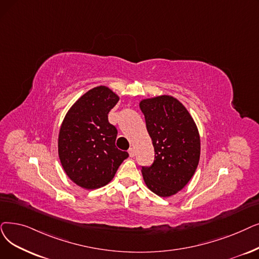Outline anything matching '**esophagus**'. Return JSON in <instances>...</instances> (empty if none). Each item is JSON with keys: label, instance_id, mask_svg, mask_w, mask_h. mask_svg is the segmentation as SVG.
I'll use <instances>...</instances> for the list:
<instances>
[{"label": "esophagus", "instance_id": "esophagus-1", "mask_svg": "<svg viewBox=\"0 0 259 259\" xmlns=\"http://www.w3.org/2000/svg\"><path fill=\"white\" fill-rule=\"evenodd\" d=\"M128 152H129V155H130L131 157H133L134 155H136V150H134V148H132V147L128 150Z\"/></svg>", "mask_w": 259, "mask_h": 259}]
</instances>
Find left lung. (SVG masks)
Returning a JSON list of instances; mask_svg holds the SVG:
<instances>
[{
  "label": "left lung",
  "mask_w": 259,
  "mask_h": 259,
  "mask_svg": "<svg viewBox=\"0 0 259 259\" xmlns=\"http://www.w3.org/2000/svg\"><path fill=\"white\" fill-rule=\"evenodd\" d=\"M140 108L154 147V161L142 167L147 187L170 197L193 178L200 160V136L186 108L169 95L143 99Z\"/></svg>",
  "instance_id": "left-lung-1"
}]
</instances>
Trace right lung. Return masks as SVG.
Instances as JSON below:
<instances>
[{"mask_svg":"<svg viewBox=\"0 0 259 259\" xmlns=\"http://www.w3.org/2000/svg\"><path fill=\"white\" fill-rule=\"evenodd\" d=\"M119 97L99 85L83 94L67 111L58 137V154L65 174L85 189L107 185L129 156L116 148V128L108 114Z\"/></svg>","mask_w":259,"mask_h":259,"instance_id":"right-lung-1","label":"right lung"}]
</instances>
